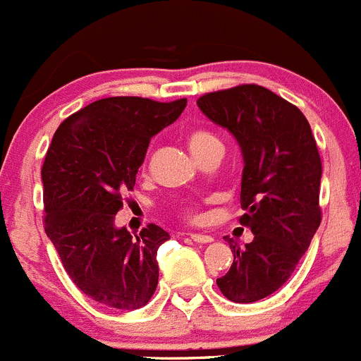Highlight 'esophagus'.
Returning <instances> with one entry per match:
<instances>
[{"instance_id": "esophagus-1", "label": "esophagus", "mask_w": 361, "mask_h": 361, "mask_svg": "<svg viewBox=\"0 0 361 361\" xmlns=\"http://www.w3.org/2000/svg\"><path fill=\"white\" fill-rule=\"evenodd\" d=\"M191 239H193L195 243H200V245H207V243H212V235H207V234H191Z\"/></svg>"}]
</instances>
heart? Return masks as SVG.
<instances>
[{"mask_svg": "<svg viewBox=\"0 0 361 361\" xmlns=\"http://www.w3.org/2000/svg\"><path fill=\"white\" fill-rule=\"evenodd\" d=\"M188 147H190L191 154L195 157H200L202 154L209 152L212 149H223L221 140L216 135H212L211 131H204V129H197V131H191L188 135ZM180 212H183L184 218L191 219L195 223L202 221V218H204V214L195 207H183Z\"/></svg>", "mask_w": 361, "mask_h": 361, "instance_id": "b5f03b06", "label": "heart"}]
</instances>
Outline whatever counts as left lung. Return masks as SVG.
I'll use <instances>...</instances> for the list:
<instances>
[{"instance_id": "1", "label": "left lung", "mask_w": 361, "mask_h": 361, "mask_svg": "<svg viewBox=\"0 0 361 361\" xmlns=\"http://www.w3.org/2000/svg\"><path fill=\"white\" fill-rule=\"evenodd\" d=\"M197 104L241 147L239 223L252 230L253 241L239 246L225 238L234 262L216 283L230 301L253 303L289 280L321 225L317 143L303 113L259 85L211 92Z\"/></svg>"}]
</instances>
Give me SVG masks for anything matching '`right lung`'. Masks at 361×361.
Instances as JSON below:
<instances>
[{
  "label": "right lung",
  "instance_id": "right-lung-1",
  "mask_svg": "<svg viewBox=\"0 0 361 361\" xmlns=\"http://www.w3.org/2000/svg\"><path fill=\"white\" fill-rule=\"evenodd\" d=\"M186 99L108 97L60 123L42 164L44 228L81 293L118 310L145 307L157 287V250L170 239L147 225L116 228L122 193L133 190L147 149Z\"/></svg>",
  "mask_w": 361,
  "mask_h": 361
}]
</instances>
